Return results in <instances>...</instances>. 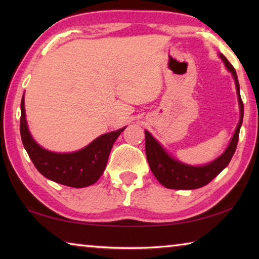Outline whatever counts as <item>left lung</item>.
I'll use <instances>...</instances> for the list:
<instances>
[{
	"label": "left lung",
	"mask_w": 259,
	"mask_h": 259,
	"mask_svg": "<svg viewBox=\"0 0 259 259\" xmlns=\"http://www.w3.org/2000/svg\"><path fill=\"white\" fill-rule=\"evenodd\" d=\"M219 57L224 61L226 68L229 69L234 77L236 94H238V100L240 105L239 124L236 126L235 133L226 151L221 156H218L216 160L201 166L188 165L174 159V157L170 156L165 152L164 148L157 143V140L148 131H145V150L148 164H150V168L155 178L166 188H172V190H195V188L203 187L229 165L232 156H233L236 150L240 128L243 121V103L240 96V85L234 67L232 66L224 55L219 54Z\"/></svg>",
	"instance_id": "obj_1"
}]
</instances>
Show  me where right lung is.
I'll use <instances>...</instances> for the list:
<instances>
[{"mask_svg":"<svg viewBox=\"0 0 259 259\" xmlns=\"http://www.w3.org/2000/svg\"><path fill=\"white\" fill-rule=\"evenodd\" d=\"M20 136L30 160L46 178L69 187H87L95 184L106 168L109 152L120 134L112 131L96 138L93 143L73 153H55L41 147L29 134L25 116L24 96L21 99Z\"/></svg>","mask_w":259,"mask_h":259,"instance_id":"add662e5","label":"right lung"}]
</instances>
